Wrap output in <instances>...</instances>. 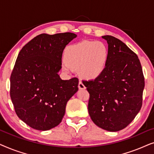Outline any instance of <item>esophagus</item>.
Returning a JSON list of instances; mask_svg holds the SVG:
<instances>
[{
    "instance_id": "obj_1",
    "label": "esophagus",
    "mask_w": 154,
    "mask_h": 154,
    "mask_svg": "<svg viewBox=\"0 0 154 154\" xmlns=\"http://www.w3.org/2000/svg\"><path fill=\"white\" fill-rule=\"evenodd\" d=\"M79 88L80 90H83L85 89V86L83 85V83H82L81 81H79Z\"/></svg>"
}]
</instances>
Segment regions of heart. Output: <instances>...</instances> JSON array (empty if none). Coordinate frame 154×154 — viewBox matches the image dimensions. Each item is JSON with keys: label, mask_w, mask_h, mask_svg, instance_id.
Returning <instances> with one entry per match:
<instances>
[{"label": "heart", "mask_w": 154, "mask_h": 154, "mask_svg": "<svg viewBox=\"0 0 154 154\" xmlns=\"http://www.w3.org/2000/svg\"><path fill=\"white\" fill-rule=\"evenodd\" d=\"M62 64L66 73L78 70L83 78L98 77L106 68L109 58L108 48L101 41H83L69 46L64 52Z\"/></svg>", "instance_id": "b5f03b06"}]
</instances>
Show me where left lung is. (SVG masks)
<instances>
[{"instance_id": "left-lung-1", "label": "left lung", "mask_w": 154, "mask_h": 154, "mask_svg": "<svg viewBox=\"0 0 154 154\" xmlns=\"http://www.w3.org/2000/svg\"><path fill=\"white\" fill-rule=\"evenodd\" d=\"M107 65L94 80L83 81L90 94L88 112L98 127L116 132L127 127L140 111L144 77L138 57L125 43L104 35Z\"/></svg>"}]
</instances>
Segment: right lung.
<instances>
[{
  "mask_svg": "<svg viewBox=\"0 0 154 154\" xmlns=\"http://www.w3.org/2000/svg\"><path fill=\"white\" fill-rule=\"evenodd\" d=\"M73 33H42L20 50L10 76V97L17 116L35 130L57 126L66 105L78 91L79 79L62 80V56Z\"/></svg>",
  "mask_w": 154,
  "mask_h": 154,
  "instance_id": "add662e5",
  "label": "right lung"
}]
</instances>
